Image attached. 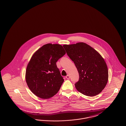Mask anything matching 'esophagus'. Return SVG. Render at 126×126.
I'll return each instance as SVG.
<instances>
[{
	"label": "esophagus",
	"instance_id": "34e87169",
	"mask_svg": "<svg viewBox=\"0 0 126 126\" xmlns=\"http://www.w3.org/2000/svg\"><path fill=\"white\" fill-rule=\"evenodd\" d=\"M66 79H69L70 78V76H69V75H67V76H66Z\"/></svg>",
	"mask_w": 126,
	"mask_h": 126
}]
</instances>
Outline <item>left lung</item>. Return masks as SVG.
Returning <instances> with one entry per match:
<instances>
[{
	"label": "left lung",
	"instance_id": "8db88e82",
	"mask_svg": "<svg viewBox=\"0 0 126 126\" xmlns=\"http://www.w3.org/2000/svg\"><path fill=\"white\" fill-rule=\"evenodd\" d=\"M63 46L79 73V81L75 84L77 90L89 96L100 93L108 83L109 71L99 52L84 42Z\"/></svg>",
	"mask_w": 126,
	"mask_h": 126
}]
</instances>
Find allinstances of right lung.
I'll return each mask as SVG.
<instances>
[{
  "mask_svg": "<svg viewBox=\"0 0 126 126\" xmlns=\"http://www.w3.org/2000/svg\"><path fill=\"white\" fill-rule=\"evenodd\" d=\"M66 52L58 44L48 43L36 50L26 70L27 84L37 96L48 99L59 91L64 81L56 62Z\"/></svg>",
  "mask_w": 126,
  "mask_h": 126,
  "instance_id": "1",
  "label": "right lung"
}]
</instances>
